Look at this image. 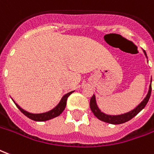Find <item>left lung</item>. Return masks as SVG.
<instances>
[{"label":"left lung","mask_w":154,"mask_h":154,"mask_svg":"<svg viewBox=\"0 0 154 154\" xmlns=\"http://www.w3.org/2000/svg\"><path fill=\"white\" fill-rule=\"evenodd\" d=\"M144 54L145 56L147 57L146 52L144 51ZM151 82H152V79H151ZM151 91H152V86L150 84L149 86V92L147 94L146 97L144 98V100L141 102L139 105L135 108V109H133L130 112H126V113H124V114L121 115H108L103 113L100 111L99 108H98L97 104H96V101H95V96L93 94V96L91 97V100H90V107H91V109L92 112L94 113V115L100 120L103 121L104 122H108V123L113 124V125H118V124H122L124 123V122H128L131 119L134 118L135 116L140 112L142 109H144L145 105L148 103V101L149 100L150 94H151Z\"/></svg>","instance_id":"8db88e82"}]
</instances>
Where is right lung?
<instances>
[{"label": "right lung", "mask_w": 154, "mask_h": 154, "mask_svg": "<svg viewBox=\"0 0 154 154\" xmlns=\"http://www.w3.org/2000/svg\"><path fill=\"white\" fill-rule=\"evenodd\" d=\"M72 92L73 91L69 92L68 94H66L65 95H63L62 99H61V100H60V102L59 103V104H58L54 109H53L52 110H51V111H49V112H44V113H38V114L31 113V112H27V111L23 110L22 108H20L16 103H15V105L18 107V109H19L26 117H28V118H30V119H32V120L33 121H36V122H44V121H47L50 120V119H52V118H56V117L60 116V115L62 113L63 111L65 109L68 97L72 93Z\"/></svg>", "instance_id": "right-lung-1"}]
</instances>
